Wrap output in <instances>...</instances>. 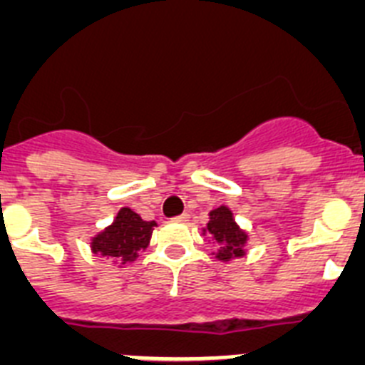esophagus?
Wrapping results in <instances>:
<instances>
[{
    "label": "esophagus",
    "instance_id": "obj_1",
    "mask_svg": "<svg viewBox=\"0 0 365 365\" xmlns=\"http://www.w3.org/2000/svg\"><path fill=\"white\" fill-rule=\"evenodd\" d=\"M175 221L177 222H188L190 221V215L188 214H180V215H177Z\"/></svg>",
    "mask_w": 365,
    "mask_h": 365
}]
</instances>
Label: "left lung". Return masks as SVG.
I'll return each mask as SVG.
<instances>
[{
  "mask_svg": "<svg viewBox=\"0 0 365 365\" xmlns=\"http://www.w3.org/2000/svg\"><path fill=\"white\" fill-rule=\"evenodd\" d=\"M208 215H210V221L202 228V234H210L212 240L219 247L214 256L225 263L235 259V257H243L247 254L245 247H247L248 234L235 222L230 208L221 205Z\"/></svg>",
  "mask_w": 365,
  "mask_h": 365,
  "instance_id": "left-lung-1",
  "label": "left lung"
}]
</instances>
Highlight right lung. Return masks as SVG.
Returning a JSON list of instances; mask_svg holds the SVG:
<instances>
[{"mask_svg":"<svg viewBox=\"0 0 365 365\" xmlns=\"http://www.w3.org/2000/svg\"><path fill=\"white\" fill-rule=\"evenodd\" d=\"M155 221H144L131 208H120L109 227L98 232L91 240V252L109 257L118 267L130 265L138 257L140 250L150 245Z\"/></svg>","mask_w":365,"mask_h":365,"instance_id":"right-lung-1","label":"right lung"}]
</instances>
